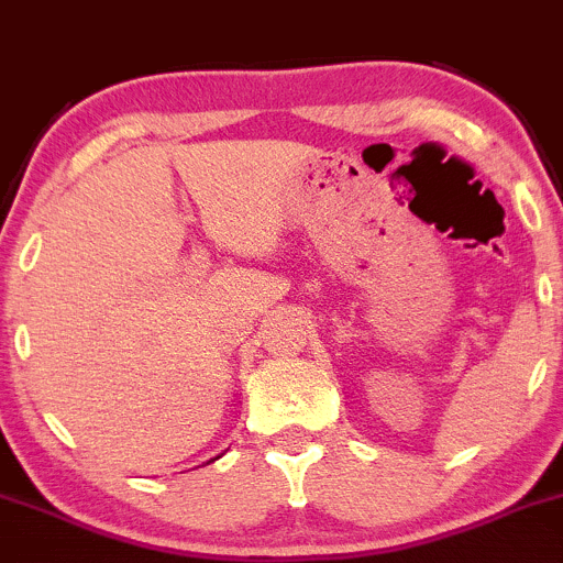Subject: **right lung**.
Segmentation results:
<instances>
[{
	"mask_svg": "<svg viewBox=\"0 0 563 563\" xmlns=\"http://www.w3.org/2000/svg\"><path fill=\"white\" fill-rule=\"evenodd\" d=\"M209 463H211V461H209Z\"/></svg>",
	"mask_w": 563,
	"mask_h": 563,
	"instance_id": "right-lung-1",
	"label": "right lung"
}]
</instances>
